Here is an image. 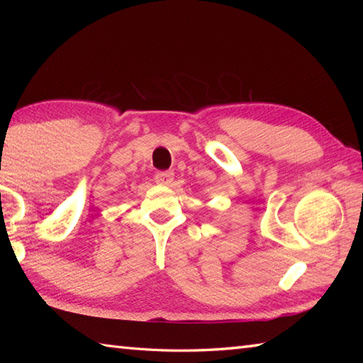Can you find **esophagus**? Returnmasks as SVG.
Instances as JSON below:
<instances>
[{
    "label": "esophagus",
    "mask_w": 363,
    "mask_h": 363,
    "mask_svg": "<svg viewBox=\"0 0 363 363\" xmlns=\"http://www.w3.org/2000/svg\"><path fill=\"white\" fill-rule=\"evenodd\" d=\"M174 179V173L173 172H159L154 176V181H156L159 186H169Z\"/></svg>",
    "instance_id": "34e87169"
}]
</instances>
